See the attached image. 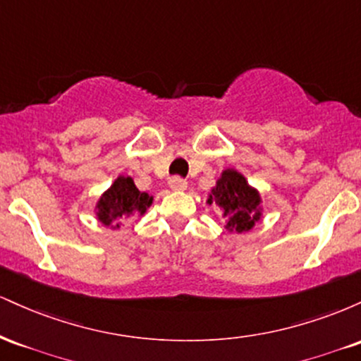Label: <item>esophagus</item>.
I'll use <instances>...</instances> for the list:
<instances>
[{
	"label": "esophagus",
	"instance_id": "esophagus-1",
	"mask_svg": "<svg viewBox=\"0 0 361 361\" xmlns=\"http://www.w3.org/2000/svg\"><path fill=\"white\" fill-rule=\"evenodd\" d=\"M168 186L171 190H175V192H183V190H186V186H188V183H186V180H183V178L171 176L168 180Z\"/></svg>",
	"mask_w": 361,
	"mask_h": 361
}]
</instances>
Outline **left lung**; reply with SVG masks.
<instances>
[{"label": "left lung", "instance_id": "8db88e82", "mask_svg": "<svg viewBox=\"0 0 361 361\" xmlns=\"http://www.w3.org/2000/svg\"><path fill=\"white\" fill-rule=\"evenodd\" d=\"M207 204L219 207L229 233H247L263 215L259 192L233 168L224 169L212 192L209 193Z\"/></svg>", "mask_w": 361, "mask_h": 361}]
</instances>
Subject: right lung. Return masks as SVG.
<instances>
[{"label": "right lung", "instance_id": "add662e5", "mask_svg": "<svg viewBox=\"0 0 361 361\" xmlns=\"http://www.w3.org/2000/svg\"><path fill=\"white\" fill-rule=\"evenodd\" d=\"M151 205V195L139 192L130 176H118L110 188L102 195L94 210H97V219L103 226L118 229L120 224L115 222L120 219L132 217V215H144Z\"/></svg>", "mask_w": 361, "mask_h": 361}]
</instances>
